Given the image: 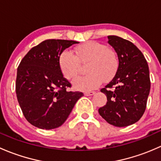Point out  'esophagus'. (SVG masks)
Returning <instances> with one entry per match:
<instances>
[{
    "mask_svg": "<svg viewBox=\"0 0 161 161\" xmlns=\"http://www.w3.org/2000/svg\"><path fill=\"white\" fill-rule=\"evenodd\" d=\"M95 94V92L94 91H88V92H84V95L85 96H92Z\"/></svg>",
    "mask_w": 161,
    "mask_h": 161,
    "instance_id": "esophagus-1",
    "label": "esophagus"
}]
</instances>
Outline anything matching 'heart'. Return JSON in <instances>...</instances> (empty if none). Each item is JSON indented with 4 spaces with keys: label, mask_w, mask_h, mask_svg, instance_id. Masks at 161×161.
Here are the masks:
<instances>
[{
    "label": "heart",
    "mask_w": 161,
    "mask_h": 161,
    "mask_svg": "<svg viewBox=\"0 0 161 161\" xmlns=\"http://www.w3.org/2000/svg\"><path fill=\"white\" fill-rule=\"evenodd\" d=\"M75 53L64 50L58 56L60 69L68 79H73L80 71V64H86V75L73 81L75 89L89 91L97 88L102 82L111 80L119 69L118 54L108 46L96 41L86 42L75 48Z\"/></svg>",
    "instance_id": "obj_1"
}]
</instances>
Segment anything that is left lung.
Segmentation results:
<instances>
[{"mask_svg": "<svg viewBox=\"0 0 161 161\" xmlns=\"http://www.w3.org/2000/svg\"><path fill=\"white\" fill-rule=\"evenodd\" d=\"M108 38L120 65L116 75L100 90L108 102L99 114L112 125L125 127L137 122L145 112L150 90V71L147 60L136 45L117 36Z\"/></svg>", "mask_w": 161, "mask_h": 161, "instance_id": "obj_1", "label": "left lung"}]
</instances>
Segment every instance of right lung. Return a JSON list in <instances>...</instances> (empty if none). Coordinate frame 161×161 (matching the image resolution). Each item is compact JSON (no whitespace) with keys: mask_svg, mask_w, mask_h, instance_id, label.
<instances>
[{"mask_svg":"<svg viewBox=\"0 0 161 161\" xmlns=\"http://www.w3.org/2000/svg\"><path fill=\"white\" fill-rule=\"evenodd\" d=\"M77 41L47 40L31 49L18 67L15 90L19 106L31 125L56 129L64 124L75 104L83 96L69 92L70 82L63 76L58 56Z\"/></svg>","mask_w":161,"mask_h":161,"instance_id":"right-lung-1","label":"right lung"}]
</instances>
